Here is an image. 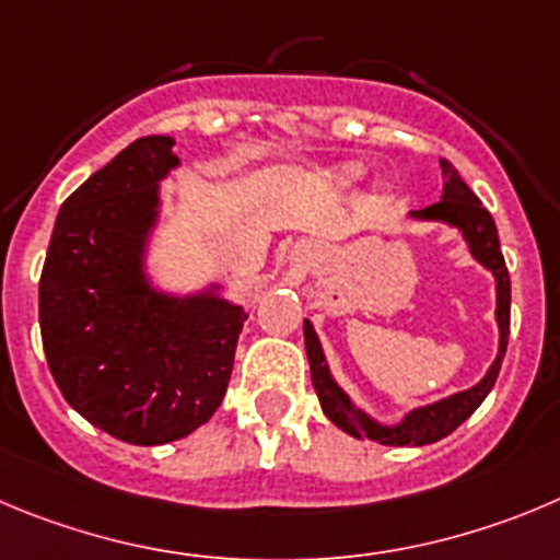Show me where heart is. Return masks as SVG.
<instances>
[{
	"label": "heart",
	"instance_id": "obj_1",
	"mask_svg": "<svg viewBox=\"0 0 560 560\" xmlns=\"http://www.w3.org/2000/svg\"><path fill=\"white\" fill-rule=\"evenodd\" d=\"M359 174V171H351V176H357Z\"/></svg>",
	"mask_w": 560,
	"mask_h": 560
}]
</instances>
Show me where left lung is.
Instances as JSON below:
<instances>
[{
  "mask_svg": "<svg viewBox=\"0 0 560 560\" xmlns=\"http://www.w3.org/2000/svg\"><path fill=\"white\" fill-rule=\"evenodd\" d=\"M442 198L436 203L425 209H417L409 212L411 221H431V223H447V226L456 229L458 234L467 243L469 254H472L475 262L483 265L486 270H492L494 276V290H498V310H494V320L500 328V345L498 357H494L492 368L486 370L483 378L478 381L469 389L456 392L451 398H442L436 404L417 406L400 422H386L373 420L368 411L359 409L348 392L334 381L331 368L326 362V353H323V345L317 339L315 326L310 320H304V345L306 357H310V370H312V384H315L317 398H320V409L328 420L337 428H342L345 433H351L357 439H373L378 445H392V447H420V445H433L439 439H445L447 433L456 431L475 409L486 400V395L492 392L494 381H498L500 364L505 357V345H509V323H511V279L509 270H505L503 250H500L498 240V226H494V218L483 209V203L478 201L472 190L467 187V182L458 176V171L453 168L451 162L442 160Z\"/></svg>",
  "mask_w": 560,
  "mask_h": 560,
  "instance_id": "obj_1",
  "label": "left lung"
}]
</instances>
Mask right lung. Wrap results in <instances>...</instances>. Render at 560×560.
Instances as JSON below:
<instances>
[{
  "label": "right lung",
  "mask_w": 560,
  "mask_h": 560,
  "mask_svg": "<svg viewBox=\"0 0 560 560\" xmlns=\"http://www.w3.org/2000/svg\"><path fill=\"white\" fill-rule=\"evenodd\" d=\"M174 168L168 135L127 145L66 198L40 273V337L62 398L129 445H165L215 415L248 317L221 284H151L145 250Z\"/></svg>",
  "instance_id": "1"
}]
</instances>
